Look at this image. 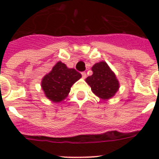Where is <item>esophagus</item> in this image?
Masks as SVG:
<instances>
[{
  "label": "esophagus",
  "instance_id": "1",
  "mask_svg": "<svg viewBox=\"0 0 159 159\" xmlns=\"http://www.w3.org/2000/svg\"><path fill=\"white\" fill-rule=\"evenodd\" d=\"M81 75H82L83 78H86L87 77V73L85 72V71H83V72H81Z\"/></svg>",
  "mask_w": 159,
  "mask_h": 159
}]
</instances>
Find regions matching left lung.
<instances>
[{
	"label": "left lung",
	"mask_w": 159,
	"mask_h": 159,
	"mask_svg": "<svg viewBox=\"0 0 159 159\" xmlns=\"http://www.w3.org/2000/svg\"><path fill=\"white\" fill-rule=\"evenodd\" d=\"M93 74L86 79L92 92L103 99L113 97L119 88L116 75L110 69L106 62L97 63L92 68Z\"/></svg>",
	"instance_id": "8db88e82"
}]
</instances>
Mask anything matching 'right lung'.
<instances>
[{
  "mask_svg": "<svg viewBox=\"0 0 159 159\" xmlns=\"http://www.w3.org/2000/svg\"><path fill=\"white\" fill-rule=\"evenodd\" d=\"M81 78V74L74 68H68L58 62L42 80V89L46 96L53 102H60L70 92L71 87Z\"/></svg>",
  "mask_w": 159,
  "mask_h": 159,
  "instance_id": "right-lung-1",
  "label": "right lung"
}]
</instances>
